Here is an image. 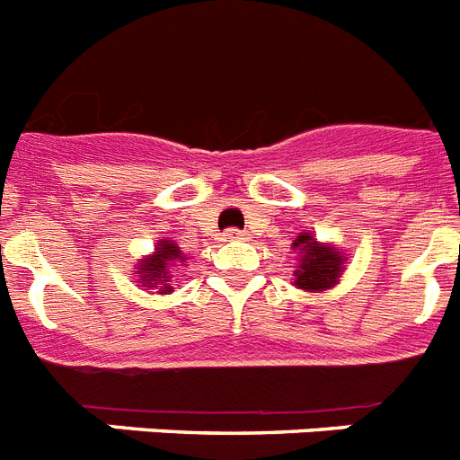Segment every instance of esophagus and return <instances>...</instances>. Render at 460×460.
<instances>
[{
  "label": "esophagus",
  "mask_w": 460,
  "mask_h": 460,
  "mask_svg": "<svg viewBox=\"0 0 460 460\" xmlns=\"http://www.w3.org/2000/svg\"><path fill=\"white\" fill-rule=\"evenodd\" d=\"M247 237V233L244 230H237V227H230V230H226V240H244Z\"/></svg>",
  "instance_id": "esophagus-1"
}]
</instances>
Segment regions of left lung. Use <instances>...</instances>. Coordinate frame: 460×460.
I'll return each instance as SVG.
<instances>
[{
  "instance_id": "8db88e82",
  "label": "left lung",
  "mask_w": 460,
  "mask_h": 460,
  "mask_svg": "<svg viewBox=\"0 0 460 460\" xmlns=\"http://www.w3.org/2000/svg\"><path fill=\"white\" fill-rule=\"evenodd\" d=\"M299 253V266L294 270V285L304 292H325L334 288L344 273L347 256L332 244H321L311 233H301L292 242Z\"/></svg>"
}]
</instances>
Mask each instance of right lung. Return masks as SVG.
Returning a JSON list of instances; mask_svg holds the SVG:
<instances>
[{
  "label": "right lung",
  "mask_w": 460,
  "mask_h": 460,
  "mask_svg": "<svg viewBox=\"0 0 460 460\" xmlns=\"http://www.w3.org/2000/svg\"><path fill=\"white\" fill-rule=\"evenodd\" d=\"M175 261H185L178 244H172L171 240H159L154 253H149L146 259H139L135 275L142 282V288H156L159 294H168L172 292L168 268L175 266Z\"/></svg>",
  "instance_id": "obj_1"
}]
</instances>
